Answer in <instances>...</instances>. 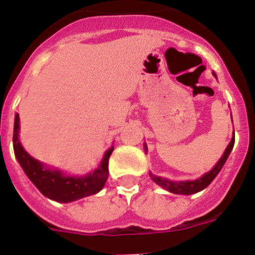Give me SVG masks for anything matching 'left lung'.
<instances>
[{
	"label": "left lung",
	"mask_w": 255,
	"mask_h": 255,
	"mask_svg": "<svg viewBox=\"0 0 255 255\" xmlns=\"http://www.w3.org/2000/svg\"><path fill=\"white\" fill-rule=\"evenodd\" d=\"M234 143H235V133H234V136L231 139L230 144L227 146V149H225L224 154L223 157L220 158L219 162L214 165V168L212 171H209L208 173H205L202 177H199L197 180H186V182H172V180H168V179H164V177L160 176H155L153 173H150V177L153 179V182L157 183L158 186H161L162 188H165L169 192H173V194H183V195H190V194H195V192L201 191L203 188H206L210 184V183L213 182V179L217 175H219V172L221 171V168L225 164V161L228 158V155H230L231 150L234 147ZM144 149L147 150L146 147V144H144Z\"/></svg>",
	"instance_id": "obj_1"
}]
</instances>
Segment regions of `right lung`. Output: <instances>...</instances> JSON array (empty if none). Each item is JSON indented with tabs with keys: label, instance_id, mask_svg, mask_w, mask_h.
Segmentation results:
<instances>
[{
	"label": "right lung",
	"instance_id": "add662e5",
	"mask_svg": "<svg viewBox=\"0 0 255 255\" xmlns=\"http://www.w3.org/2000/svg\"><path fill=\"white\" fill-rule=\"evenodd\" d=\"M13 150L23 171L31 182L35 184V187L45 197L57 202L67 203L101 191L109 175L108 164L113 147L106 151L100 166L94 172L86 176H65L60 171L46 168L23 149L19 140V115H16L13 127Z\"/></svg>",
	"mask_w": 255,
	"mask_h": 255
}]
</instances>
